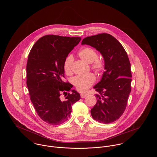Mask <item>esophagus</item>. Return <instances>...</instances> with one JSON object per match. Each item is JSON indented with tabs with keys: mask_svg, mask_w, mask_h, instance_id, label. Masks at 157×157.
I'll use <instances>...</instances> for the list:
<instances>
[{
	"mask_svg": "<svg viewBox=\"0 0 157 157\" xmlns=\"http://www.w3.org/2000/svg\"><path fill=\"white\" fill-rule=\"evenodd\" d=\"M87 94H82L81 95H80V96H81V98H85V97H86L87 96Z\"/></svg>",
	"mask_w": 157,
	"mask_h": 157,
	"instance_id": "1",
	"label": "esophagus"
}]
</instances>
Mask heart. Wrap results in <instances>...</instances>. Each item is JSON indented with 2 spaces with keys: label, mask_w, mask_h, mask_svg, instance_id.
Here are the masks:
<instances>
[{
  "label": "heart",
  "mask_w": 157,
  "mask_h": 157,
  "mask_svg": "<svg viewBox=\"0 0 157 157\" xmlns=\"http://www.w3.org/2000/svg\"><path fill=\"white\" fill-rule=\"evenodd\" d=\"M78 57L87 63L90 64L91 68L97 72H101L105 63L101 59L98 58V54L96 50L90 47H84L77 53ZM73 62V58L69 56L63 62V69L67 75L71 74V66ZM95 78L92 74H88L83 75H78L74 77L72 83L77 90L80 92H85L95 82Z\"/></svg>",
  "instance_id": "1"
}]
</instances>
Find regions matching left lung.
<instances>
[{
    "instance_id": "left-lung-1",
    "label": "left lung",
    "mask_w": 157,
    "mask_h": 157,
    "mask_svg": "<svg viewBox=\"0 0 157 157\" xmlns=\"http://www.w3.org/2000/svg\"><path fill=\"white\" fill-rule=\"evenodd\" d=\"M82 45H90L102 55L105 69L101 80L94 86L97 101L91 109L92 118L108 124L118 120L124 111L131 90V63L121 44L112 36L102 33L87 37Z\"/></svg>"
}]
</instances>
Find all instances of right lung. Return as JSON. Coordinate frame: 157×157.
Returning a JSON list of instances; mask_svg holds the SVG:
<instances>
[{
	"mask_svg": "<svg viewBox=\"0 0 157 157\" xmlns=\"http://www.w3.org/2000/svg\"><path fill=\"white\" fill-rule=\"evenodd\" d=\"M81 37L46 35L31 48L26 65V85L30 99L40 118L52 125L67 120L72 105L80 99L72 86L64 82L63 62ZM71 91L72 94L67 92ZM67 93L66 100L61 98Z\"/></svg>",
	"mask_w": 157,
	"mask_h": 157,
	"instance_id": "obj_1",
	"label": "right lung"
}]
</instances>
